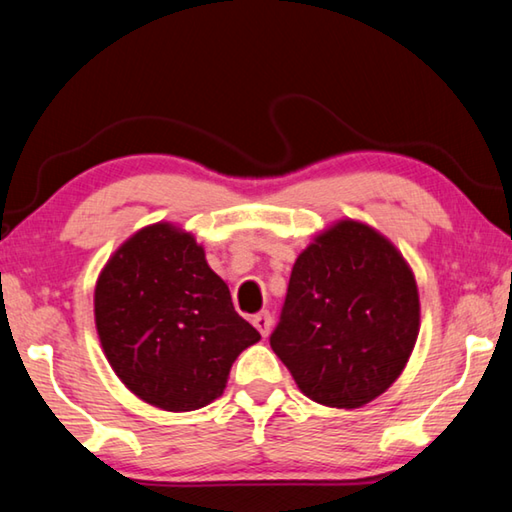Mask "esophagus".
I'll list each match as a JSON object with an SVG mask.
<instances>
[{
	"label": "esophagus",
	"instance_id": "obj_1",
	"mask_svg": "<svg viewBox=\"0 0 512 512\" xmlns=\"http://www.w3.org/2000/svg\"><path fill=\"white\" fill-rule=\"evenodd\" d=\"M253 325L259 329V334L268 336V332H271V327H273V318L268 311H259V314L253 316Z\"/></svg>",
	"mask_w": 512,
	"mask_h": 512
}]
</instances>
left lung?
Here are the masks:
<instances>
[{
  "label": "left lung",
  "mask_w": 512,
  "mask_h": 512,
  "mask_svg": "<svg viewBox=\"0 0 512 512\" xmlns=\"http://www.w3.org/2000/svg\"><path fill=\"white\" fill-rule=\"evenodd\" d=\"M418 334L409 262L372 225L339 219L293 264L271 348L309 400L361 409L402 375Z\"/></svg>",
  "instance_id": "left-lung-1"
}]
</instances>
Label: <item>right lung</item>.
I'll return each mask as SVG.
<instances>
[{
	"instance_id": "obj_1",
	"label": "right lung",
	"mask_w": 512,
	"mask_h": 512,
	"mask_svg": "<svg viewBox=\"0 0 512 512\" xmlns=\"http://www.w3.org/2000/svg\"><path fill=\"white\" fill-rule=\"evenodd\" d=\"M94 325L121 384L171 413L221 397L232 363L262 339L232 307L205 248L171 221L144 225L103 264Z\"/></svg>"
}]
</instances>
